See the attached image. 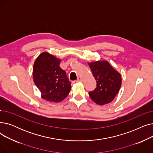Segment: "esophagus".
<instances>
[{"mask_svg":"<svg viewBox=\"0 0 153 153\" xmlns=\"http://www.w3.org/2000/svg\"><path fill=\"white\" fill-rule=\"evenodd\" d=\"M82 78L81 77H78V79H77V81H76V82H82Z\"/></svg>","mask_w":153,"mask_h":153,"instance_id":"esophagus-1","label":"esophagus"}]
</instances>
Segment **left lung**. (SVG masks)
I'll use <instances>...</instances> for the list:
<instances>
[{
  "instance_id": "obj_1",
  "label": "left lung",
  "mask_w": 153,
  "mask_h": 153,
  "mask_svg": "<svg viewBox=\"0 0 153 153\" xmlns=\"http://www.w3.org/2000/svg\"><path fill=\"white\" fill-rule=\"evenodd\" d=\"M88 64L97 82V87L89 93L91 99L100 105L110 103L122 85L121 74L106 60L88 62Z\"/></svg>"
}]
</instances>
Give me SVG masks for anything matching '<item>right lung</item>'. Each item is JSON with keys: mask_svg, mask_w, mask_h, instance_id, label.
I'll use <instances>...</instances> for the list:
<instances>
[{"mask_svg": "<svg viewBox=\"0 0 153 153\" xmlns=\"http://www.w3.org/2000/svg\"><path fill=\"white\" fill-rule=\"evenodd\" d=\"M61 59L43 52L36 59L33 68V79L42 98L51 102L62 101L69 94L71 82L59 64Z\"/></svg>", "mask_w": 153, "mask_h": 153, "instance_id": "1", "label": "right lung"}]
</instances>
